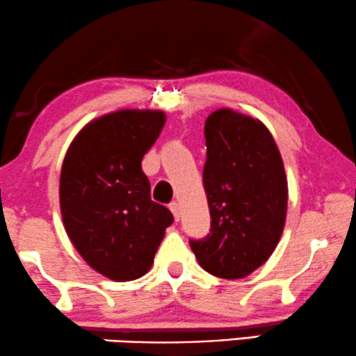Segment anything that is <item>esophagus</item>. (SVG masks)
<instances>
[{
	"label": "esophagus",
	"mask_w": 356,
	"mask_h": 356,
	"mask_svg": "<svg viewBox=\"0 0 356 356\" xmlns=\"http://www.w3.org/2000/svg\"><path fill=\"white\" fill-rule=\"evenodd\" d=\"M169 209H171V211H172L174 218H176V221H179V219H180V207H179V203L177 202H171V203H169Z\"/></svg>",
	"instance_id": "1"
}]
</instances>
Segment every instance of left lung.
Wrapping results in <instances>:
<instances>
[{
	"mask_svg": "<svg viewBox=\"0 0 356 356\" xmlns=\"http://www.w3.org/2000/svg\"><path fill=\"white\" fill-rule=\"evenodd\" d=\"M203 184L211 229L190 247L204 271L242 279L268 261L287 214V177L279 148L258 119L218 109L204 122Z\"/></svg>",
	"mask_w": 356,
	"mask_h": 356,
	"instance_id": "left-lung-1",
	"label": "left lung"
}]
</instances>
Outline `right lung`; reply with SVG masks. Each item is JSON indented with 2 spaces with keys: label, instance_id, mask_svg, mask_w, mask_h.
<instances>
[{
  "label": "right lung",
  "instance_id": "1",
  "mask_svg": "<svg viewBox=\"0 0 356 356\" xmlns=\"http://www.w3.org/2000/svg\"><path fill=\"white\" fill-rule=\"evenodd\" d=\"M164 122L166 114L152 109L109 113L80 130L64 158L59 204L66 232L88 266L118 282L148 273L174 221L152 200L142 171Z\"/></svg>",
  "mask_w": 356,
  "mask_h": 356
}]
</instances>
